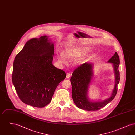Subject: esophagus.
Here are the masks:
<instances>
[{
    "label": "esophagus",
    "mask_w": 135,
    "mask_h": 135,
    "mask_svg": "<svg viewBox=\"0 0 135 135\" xmlns=\"http://www.w3.org/2000/svg\"><path fill=\"white\" fill-rule=\"evenodd\" d=\"M70 77V74L69 73H66V78H69Z\"/></svg>",
    "instance_id": "1"
}]
</instances>
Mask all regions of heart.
<instances>
[{
  "label": "heart",
  "instance_id": "obj_1",
  "mask_svg": "<svg viewBox=\"0 0 135 135\" xmlns=\"http://www.w3.org/2000/svg\"><path fill=\"white\" fill-rule=\"evenodd\" d=\"M84 50L85 49L84 48L77 46L68 48L65 50L64 54L62 52H59L57 54L58 60L60 63L64 64L66 62L65 57L69 59L77 58L84 51ZM81 60L82 58L79 57L75 60V63L76 64H78L80 63Z\"/></svg>",
  "mask_w": 135,
  "mask_h": 135
}]
</instances>
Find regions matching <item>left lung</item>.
Returning a JSON list of instances; mask_svg holds the SVG:
<instances>
[{
    "label": "left lung",
    "mask_w": 135,
    "mask_h": 135,
    "mask_svg": "<svg viewBox=\"0 0 135 135\" xmlns=\"http://www.w3.org/2000/svg\"><path fill=\"white\" fill-rule=\"evenodd\" d=\"M108 62L113 64L115 75V84L111 96L101 102H90L88 97L89 86L93 76L92 64L85 63L80 65L73 72L70 79L72 88V97L78 108L88 111H97L105 106L115 97L117 91V84L120 80V74L118 70L120 60L116 52Z\"/></svg>",
    "instance_id": "left-lung-1"
}]
</instances>
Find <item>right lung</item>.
Returning <instances> with one entry per match:
<instances>
[{
    "label": "right lung",
    "mask_w": 135,
    "mask_h": 135,
    "mask_svg": "<svg viewBox=\"0 0 135 135\" xmlns=\"http://www.w3.org/2000/svg\"><path fill=\"white\" fill-rule=\"evenodd\" d=\"M54 44L47 36L28 40L13 63L12 81L20 99L42 108L51 101L58 84L66 76L52 65Z\"/></svg>",
    "instance_id": "1"
}]
</instances>
